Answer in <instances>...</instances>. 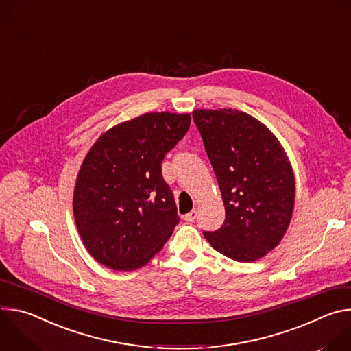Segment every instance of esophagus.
I'll use <instances>...</instances> for the list:
<instances>
[{
    "label": "esophagus",
    "mask_w": 351,
    "mask_h": 351,
    "mask_svg": "<svg viewBox=\"0 0 351 351\" xmlns=\"http://www.w3.org/2000/svg\"><path fill=\"white\" fill-rule=\"evenodd\" d=\"M195 218H197V211H195V210H194V211H190V213L186 214V215H183V219H184L186 222H193Z\"/></svg>",
    "instance_id": "1"
}]
</instances>
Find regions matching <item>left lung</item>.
<instances>
[{"label": "left lung", "instance_id": "8db88e82", "mask_svg": "<svg viewBox=\"0 0 351 351\" xmlns=\"http://www.w3.org/2000/svg\"><path fill=\"white\" fill-rule=\"evenodd\" d=\"M207 156L221 189L226 218L204 237L218 253L240 263L265 257L291 221L295 182L278 137L237 110H195Z\"/></svg>", "mask_w": 351, "mask_h": 351}]
</instances>
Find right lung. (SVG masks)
<instances>
[{"label":"right lung","mask_w":351,"mask_h":351,"mask_svg":"<svg viewBox=\"0 0 351 351\" xmlns=\"http://www.w3.org/2000/svg\"><path fill=\"white\" fill-rule=\"evenodd\" d=\"M190 121V114H143L112 126L88 149L73 189V217L99 264L138 269L171 237L179 217L161 164Z\"/></svg>","instance_id":"add662e5"}]
</instances>
